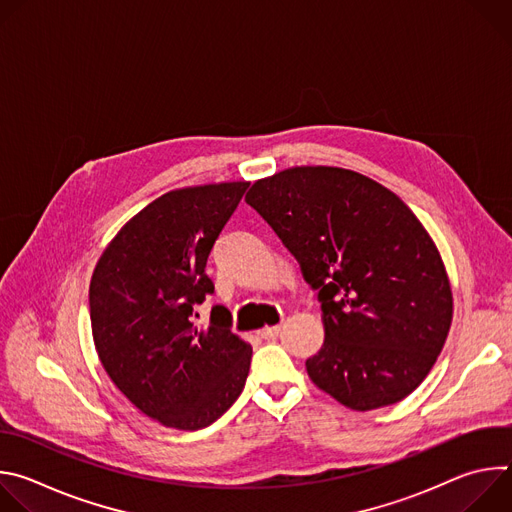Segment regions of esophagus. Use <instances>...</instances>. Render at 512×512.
I'll use <instances>...</instances> for the list:
<instances>
[{
  "instance_id": "1",
  "label": "esophagus",
  "mask_w": 512,
  "mask_h": 512,
  "mask_svg": "<svg viewBox=\"0 0 512 512\" xmlns=\"http://www.w3.org/2000/svg\"><path fill=\"white\" fill-rule=\"evenodd\" d=\"M279 332H281V326H267V328H263V330H261V338H265V340H273V338H277V336H279Z\"/></svg>"
}]
</instances>
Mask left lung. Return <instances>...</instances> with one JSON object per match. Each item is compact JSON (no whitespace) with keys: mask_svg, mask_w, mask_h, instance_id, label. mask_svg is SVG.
Here are the masks:
<instances>
[{"mask_svg":"<svg viewBox=\"0 0 512 512\" xmlns=\"http://www.w3.org/2000/svg\"><path fill=\"white\" fill-rule=\"evenodd\" d=\"M251 204L318 291L326 338L310 379L354 411L413 393L452 324L440 251L409 206L379 182L328 166L257 180Z\"/></svg>","mask_w":512,"mask_h":512,"instance_id":"left-lung-1","label":"left lung"}]
</instances>
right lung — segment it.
Here are the masks:
<instances>
[{
    "label": "right lung",
    "mask_w": 512,
    "mask_h": 512,
    "mask_svg": "<svg viewBox=\"0 0 512 512\" xmlns=\"http://www.w3.org/2000/svg\"><path fill=\"white\" fill-rule=\"evenodd\" d=\"M249 182L172 190L137 212L103 251L89 287L91 328L117 389L166 427L202 429L241 395L251 344L225 306L198 328L214 294L206 259Z\"/></svg>",
    "instance_id": "right-lung-1"
}]
</instances>
